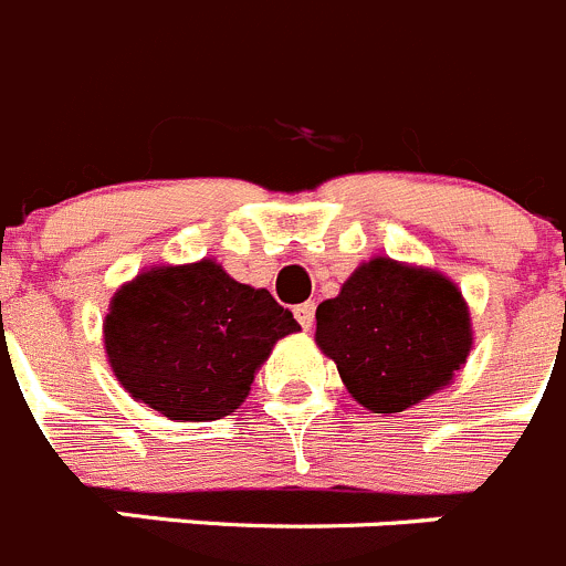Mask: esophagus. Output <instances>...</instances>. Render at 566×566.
Returning <instances> with one entry per match:
<instances>
[{
    "label": "esophagus",
    "mask_w": 566,
    "mask_h": 566,
    "mask_svg": "<svg viewBox=\"0 0 566 566\" xmlns=\"http://www.w3.org/2000/svg\"><path fill=\"white\" fill-rule=\"evenodd\" d=\"M314 314H317V305H314V303L294 305V317H297V323L303 325L305 331H308L311 325H314Z\"/></svg>",
    "instance_id": "1"
}]
</instances>
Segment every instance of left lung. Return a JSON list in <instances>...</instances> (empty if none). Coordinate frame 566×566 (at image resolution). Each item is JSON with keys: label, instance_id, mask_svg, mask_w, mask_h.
<instances>
[{"label": "left lung", "instance_id": "left-lung-1", "mask_svg": "<svg viewBox=\"0 0 566 566\" xmlns=\"http://www.w3.org/2000/svg\"><path fill=\"white\" fill-rule=\"evenodd\" d=\"M317 345L361 407L403 412L465 365L469 308L443 274L376 258L319 303Z\"/></svg>", "mask_w": 566, "mask_h": 566}]
</instances>
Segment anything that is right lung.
I'll use <instances>...</instances> for the list:
<instances>
[{"instance_id": "1", "label": "right lung", "mask_w": 566, "mask_h": 566, "mask_svg": "<svg viewBox=\"0 0 566 566\" xmlns=\"http://www.w3.org/2000/svg\"><path fill=\"white\" fill-rule=\"evenodd\" d=\"M300 331L266 289L219 263L159 266L114 294L103 339L114 376L170 421L235 412L280 336Z\"/></svg>"}]
</instances>
